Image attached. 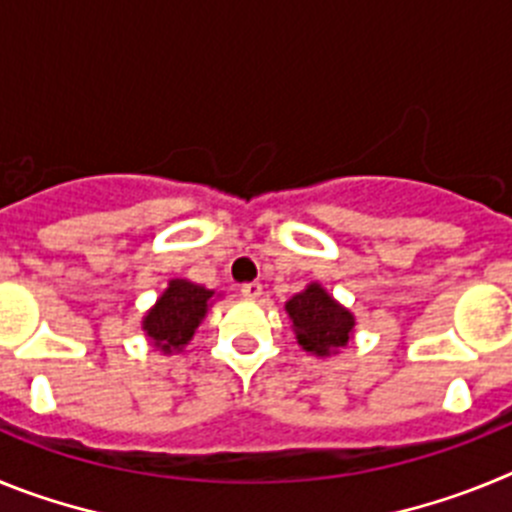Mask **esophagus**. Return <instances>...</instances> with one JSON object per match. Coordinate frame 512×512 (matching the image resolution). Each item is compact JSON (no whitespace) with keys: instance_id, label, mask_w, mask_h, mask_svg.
Segmentation results:
<instances>
[{"instance_id":"esophagus-1","label":"esophagus","mask_w":512,"mask_h":512,"mask_svg":"<svg viewBox=\"0 0 512 512\" xmlns=\"http://www.w3.org/2000/svg\"><path fill=\"white\" fill-rule=\"evenodd\" d=\"M261 292H264V287H261L259 282H246L241 287V295L248 297V300H256V297H261Z\"/></svg>"}]
</instances>
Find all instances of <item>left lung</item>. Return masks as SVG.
<instances>
[{"mask_svg": "<svg viewBox=\"0 0 512 512\" xmlns=\"http://www.w3.org/2000/svg\"><path fill=\"white\" fill-rule=\"evenodd\" d=\"M287 312L295 323L297 341L310 354L330 356L346 346L354 330V315L338 305L320 284H310L305 292L292 297Z\"/></svg>", "mask_w": 512, "mask_h": 512, "instance_id": "obj_1", "label": "left lung"}]
</instances>
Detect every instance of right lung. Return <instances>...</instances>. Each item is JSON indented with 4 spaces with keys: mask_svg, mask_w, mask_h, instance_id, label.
Segmentation results:
<instances>
[{
    "mask_svg": "<svg viewBox=\"0 0 512 512\" xmlns=\"http://www.w3.org/2000/svg\"><path fill=\"white\" fill-rule=\"evenodd\" d=\"M210 297V289L187 282V279L169 282V289L158 297L156 307L143 320V330L153 346L161 348L164 354L182 348L194 336L200 320L205 318Z\"/></svg>",
    "mask_w": 512,
    "mask_h": 512,
    "instance_id": "add662e5",
    "label": "right lung"
}]
</instances>
